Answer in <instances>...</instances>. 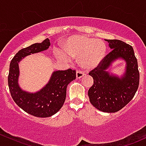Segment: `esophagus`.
<instances>
[{
  "instance_id": "esophagus-1",
  "label": "esophagus",
  "mask_w": 146,
  "mask_h": 146,
  "mask_svg": "<svg viewBox=\"0 0 146 146\" xmlns=\"http://www.w3.org/2000/svg\"><path fill=\"white\" fill-rule=\"evenodd\" d=\"M85 75V73H84V72L80 71V70H78V71L76 72V78H78V79L81 78L83 77Z\"/></svg>"
}]
</instances>
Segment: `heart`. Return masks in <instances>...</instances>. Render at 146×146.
<instances>
[{"mask_svg":"<svg viewBox=\"0 0 146 146\" xmlns=\"http://www.w3.org/2000/svg\"><path fill=\"white\" fill-rule=\"evenodd\" d=\"M62 52L57 51L59 58L67 60L68 56L79 58L84 68L91 69L100 64L104 58L107 46L103 41L84 35H74L61 46Z\"/></svg>","mask_w":146,"mask_h":146,"instance_id":"b5f03b06","label":"heart"}]
</instances>
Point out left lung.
I'll return each mask as SVG.
<instances>
[{
	"mask_svg": "<svg viewBox=\"0 0 146 146\" xmlns=\"http://www.w3.org/2000/svg\"><path fill=\"white\" fill-rule=\"evenodd\" d=\"M111 51L89 75L94 80L88 90L90 102L104 112H117L134 97L139 85L138 61L133 47L118 39H105ZM119 58L126 61V71L121 77L110 74L106 70Z\"/></svg>",
	"mask_w": 146,
	"mask_h": 146,
	"instance_id": "8db88e82",
	"label": "left lung"
}]
</instances>
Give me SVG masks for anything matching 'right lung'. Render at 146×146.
I'll return each mask as SVG.
<instances>
[{
    "mask_svg": "<svg viewBox=\"0 0 146 146\" xmlns=\"http://www.w3.org/2000/svg\"><path fill=\"white\" fill-rule=\"evenodd\" d=\"M51 43L44 39L41 43H35L20 50L10 64L8 86L15 102L25 111L36 117H48L58 112L62 107L66 97V88L76 78L75 70L53 72L49 81L42 89L35 93L26 92L18 84L20 75L19 62L27 56L48 49Z\"/></svg>",
    "mask_w": 146,
    "mask_h": 146,
    "instance_id": "1",
    "label": "right lung"
}]
</instances>
